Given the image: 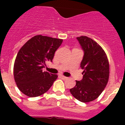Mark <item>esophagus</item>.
Here are the masks:
<instances>
[{
	"instance_id": "obj_1",
	"label": "esophagus",
	"mask_w": 125,
	"mask_h": 125,
	"mask_svg": "<svg viewBox=\"0 0 125 125\" xmlns=\"http://www.w3.org/2000/svg\"><path fill=\"white\" fill-rule=\"evenodd\" d=\"M60 77H61V78H62V79H66L67 78H68L67 77H66V76H62V75H61Z\"/></svg>"
}]
</instances>
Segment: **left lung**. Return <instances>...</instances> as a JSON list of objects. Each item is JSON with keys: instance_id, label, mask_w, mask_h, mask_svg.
I'll list each match as a JSON object with an SVG mask.
<instances>
[{"instance_id": "8db88e82", "label": "left lung", "mask_w": 125, "mask_h": 125, "mask_svg": "<svg viewBox=\"0 0 125 125\" xmlns=\"http://www.w3.org/2000/svg\"><path fill=\"white\" fill-rule=\"evenodd\" d=\"M77 39L84 52L81 63L83 78L76 81V86L70 92L79 101L88 103L98 98L105 88L110 76V64L106 54L96 42L86 36Z\"/></svg>"}]
</instances>
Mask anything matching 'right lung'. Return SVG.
I'll return each mask as SVG.
<instances>
[{
    "label": "right lung",
    "mask_w": 125,
    "mask_h": 125,
    "mask_svg": "<svg viewBox=\"0 0 125 125\" xmlns=\"http://www.w3.org/2000/svg\"><path fill=\"white\" fill-rule=\"evenodd\" d=\"M61 39L36 35L30 39L17 53L14 65V77L19 89L29 97L47 92L57 78V74L42 71L46 61H52Z\"/></svg>",
    "instance_id": "1"
}]
</instances>
